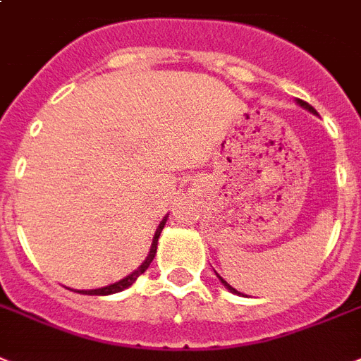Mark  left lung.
I'll return each instance as SVG.
<instances>
[{
    "instance_id": "obj_1",
    "label": "left lung",
    "mask_w": 361,
    "mask_h": 361,
    "mask_svg": "<svg viewBox=\"0 0 361 361\" xmlns=\"http://www.w3.org/2000/svg\"><path fill=\"white\" fill-rule=\"evenodd\" d=\"M297 104H298V105H300V107H304V109H307V111H310V113H313V114L317 113V111L313 109L312 105H310V104H306V102H302V99H297ZM216 276H219V274H216ZM219 280H221V282H222V283H224V287H226V289H230V291H231V293H235V295H241V293L237 291V289H233V287H231V286H230V283H228V282H226V280H222V278H221V276H219Z\"/></svg>"
}]
</instances>
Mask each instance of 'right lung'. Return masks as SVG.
Here are the masks:
<instances>
[{
	"instance_id": "1",
	"label": "right lung",
	"mask_w": 361,
	"mask_h": 361,
	"mask_svg": "<svg viewBox=\"0 0 361 361\" xmlns=\"http://www.w3.org/2000/svg\"><path fill=\"white\" fill-rule=\"evenodd\" d=\"M165 222H166V216L161 221V224L157 226V230H155V235H154V241H152V248H150V254H148V257H146L145 262H142V265L137 269V271H133L130 274V276H126L122 278L120 282L116 283H111V286L107 287H99V289H90V291H78V293H83V295H113V293H120V291H124V289H128V287L131 286V283L137 280V278L142 274V272L150 267V263L154 262V257H155V252H157V239H159L161 235V231H163V228H165Z\"/></svg>"
}]
</instances>
